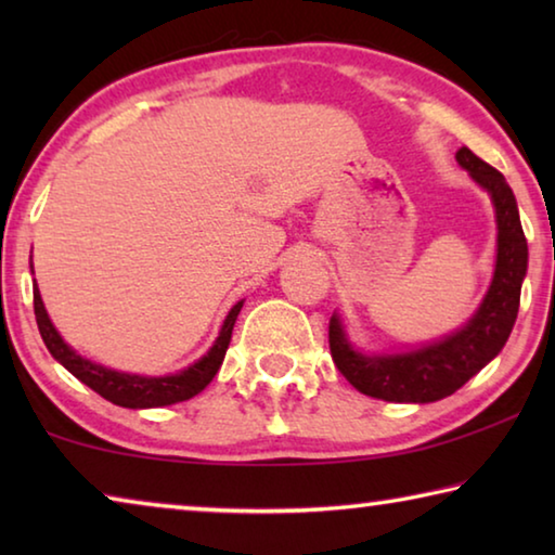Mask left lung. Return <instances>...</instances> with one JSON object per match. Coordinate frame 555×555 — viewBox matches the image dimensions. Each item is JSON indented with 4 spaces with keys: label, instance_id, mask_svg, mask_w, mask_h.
<instances>
[{
    "label": "left lung",
    "instance_id": "1",
    "mask_svg": "<svg viewBox=\"0 0 555 555\" xmlns=\"http://www.w3.org/2000/svg\"><path fill=\"white\" fill-rule=\"evenodd\" d=\"M455 158L494 203L496 264L490 291L460 331L438 343L397 354L357 352L347 340L340 315L335 313L327 327L333 362L343 377L367 397L397 403H428L450 397L500 354L519 313L529 247L512 188L496 168L485 164L467 146L460 149Z\"/></svg>",
    "mask_w": 555,
    "mask_h": 555
}]
</instances>
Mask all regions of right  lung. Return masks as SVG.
<instances>
[{"instance_id": "obj_1", "label": "right lung", "mask_w": 555, "mask_h": 555, "mask_svg": "<svg viewBox=\"0 0 555 555\" xmlns=\"http://www.w3.org/2000/svg\"><path fill=\"white\" fill-rule=\"evenodd\" d=\"M242 304L244 300L232 306V311L228 313V318H224V323L220 327L218 340L212 343L208 354H203L198 362H193L191 367H185L178 374H166V377H142V374H127V372L102 367V364L86 360V357H80L73 347L65 345L59 331L53 327L49 313H46L39 286H36L34 281V313L49 352L73 374V377H78L82 384H88V387L92 391H98L102 399H107L125 409L171 406V403L191 399L208 387L220 370L224 352H228L232 327L242 311Z\"/></svg>"}]
</instances>
